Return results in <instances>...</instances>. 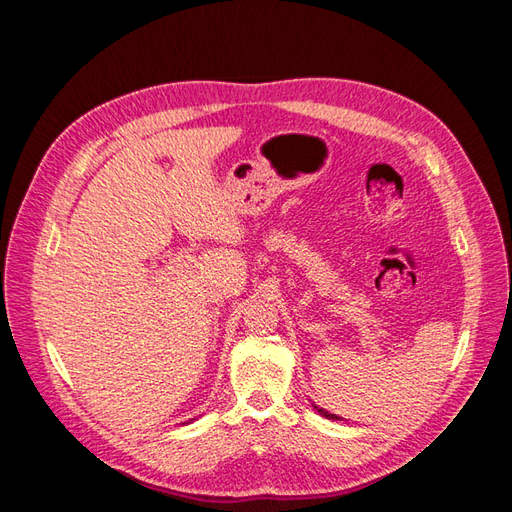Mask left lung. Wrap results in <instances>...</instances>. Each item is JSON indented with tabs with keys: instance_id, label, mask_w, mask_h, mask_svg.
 <instances>
[{
	"instance_id": "8db88e82",
	"label": "left lung",
	"mask_w": 512,
	"mask_h": 512,
	"mask_svg": "<svg viewBox=\"0 0 512 512\" xmlns=\"http://www.w3.org/2000/svg\"><path fill=\"white\" fill-rule=\"evenodd\" d=\"M318 412H320V414H324V416H329V418H337L335 414H329V412H324V410H320V408H318Z\"/></svg>"
}]
</instances>
